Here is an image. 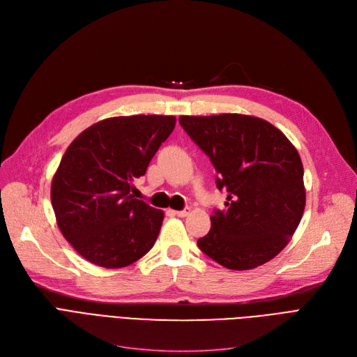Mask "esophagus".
Listing matches in <instances>:
<instances>
[{"mask_svg": "<svg viewBox=\"0 0 357 357\" xmlns=\"http://www.w3.org/2000/svg\"><path fill=\"white\" fill-rule=\"evenodd\" d=\"M172 213L178 217H186L190 214V208H185V210H181V211H172Z\"/></svg>", "mask_w": 357, "mask_h": 357, "instance_id": "esophagus-1", "label": "esophagus"}]
</instances>
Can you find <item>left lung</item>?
<instances>
[{
	"instance_id": "obj_1",
	"label": "left lung",
	"mask_w": 357,
	"mask_h": 357,
	"mask_svg": "<svg viewBox=\"0 0 357 357\" xmlns=\"http://www.w3.org/2000/svg\"><path fill=\"white\" fill-rule=\"evenodd\" d=\"M179 123L214 165L226 210L211 215L198 248L221 266L249 271L284 250L305 208L304 167L287 136L253 116H181Z\"/></svg>"
}]
</instances>
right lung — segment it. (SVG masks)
Here are the masks:
<instances>
[{"instance_id": "add662e5", "label": "right lung", "mask_w": 357, "mask_h": 357, "mask_svg": "<svg viewBox=\"0 0 357 357\" xmlns=\"http://www.w3.org/2000/svg\"><path fill=\"white\" fill-rule=\"evenodd\" d=\"M174 116L111 117L75 139L52 179L50 199L63 237L91 264L119 269L153 248L163 211L135 198Z\"/></svg>"}]
</instances>
